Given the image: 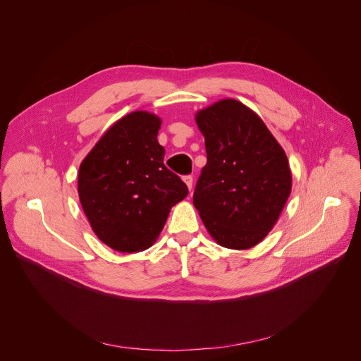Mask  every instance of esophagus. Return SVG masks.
<instances>
[{
  "instance_id": "esophagus-1",
  "label": "esophagus",
  "mask_w": 361,
  "mask_h": 361,
  "mask_svg": "<svg viewBox=\"0 0 361 361\" xmlns=\"http://www.w3.org/2000/svg\"><path fill=\"white\" fill-rule=\"evenodd\" d=\"M183 181L187 184L188 190L191 191V188H192V177H191V176H184V177H183Z\"/></svg>"
}]
</instances>
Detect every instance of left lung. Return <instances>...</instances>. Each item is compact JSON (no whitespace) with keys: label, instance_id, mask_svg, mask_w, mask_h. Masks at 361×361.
Masks as SVG:
<instances>
[{"label":"left lung","instance_id":"obj_1","mask_svg":"<svg viewBox=\"0 0 361 361\" xmlns=\"http://www.w3.org/2000/svg\"><path fill=\"white\" fill-rule=\"evenodd\" d=\"M195 123L207 164L194 190V207L220 245L251 248L271 231L291 192L286 152L263 120L233 98L200 110Z\"/></svg>","mask_w":361,"mask_h":361}]
</instances>
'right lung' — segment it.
Listing matches in <instances>:
<instances>
[{"label":"right lung","instance_id":"1","mask_svg":"<svg viewBox=\"0 0 361 361\" xmlns=\"http://www.w3.org/2000/svg\"><path fill=\"white\" fill-rule=\"evenodd\" d=\"M161 120L134 111L102 135L78 171V195L95 235L121 252L148 248L160 235L173 205L188 194L164 166L157 141Z\"/></svg>","mask_w":361,"mask_h":361}]
</instances>
